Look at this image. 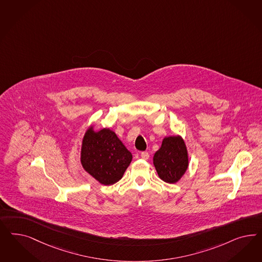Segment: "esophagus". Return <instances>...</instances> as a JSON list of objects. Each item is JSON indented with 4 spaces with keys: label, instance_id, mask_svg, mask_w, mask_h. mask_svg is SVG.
<instances>
[{
    "label": "esophagus",
    "instance_id": "34e87169",
    "mask_svg": "<svg viewBox=\"0 0 262 262\" xmlns=\"http://www.w3.org/2000/svg\"><path fill=\"white\" fill-rule=\"evenodd\" d=\"M141 158L144 160H147L149 158V153L148 152H142L141 153Z\"/></svg>",
    "mask_w": 262,
    "mask_h": 262
}]
</instances>
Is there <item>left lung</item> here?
Segmentation results:
<instances>
[{"label": "left lung", "instance_id": "8db88e82", "mask_svg": "<svg viewBox=\"0 0 262 262\" xmlns=\"http://www.w3.org/2000/svg\"><path fill=\"white\" fill-rule=\"evenodd\" d=\"M153 165L159 178L167 183H177L189 166L188 151L180 136L165 137L153 156Z\"/></svg>", "mask_w": 262, "mask_h": 262}]
</instances>
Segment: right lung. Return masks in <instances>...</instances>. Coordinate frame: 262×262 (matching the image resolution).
I'll return each instance as SVG.
<instances>
[{
  "label": "right lung",
  "mask_w": 262,
  "mask_h": 262,
  "mask_svg": "<svg viewBox=\"0 0 262 262\" xmlns=\"http://www.w3.org/2000/svg\"><path fill=\"white\" fill-rule=\"evenodd\" d=\"M132 154L110 128L95 132L91 126L84 133L81 164L84 170L103 185H112L123 177Z\"/></svg>",
  "instance_id": "right-lung-1"
}]
</instances>
